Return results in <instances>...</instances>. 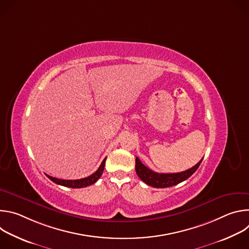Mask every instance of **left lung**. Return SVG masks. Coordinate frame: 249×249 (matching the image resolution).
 I'll return each instance as SVG.
<instances>
[{
  "mask_svg": "<svg viewBox=\"0 0 249 249\" xmlns=\"http://www.w3.org/2000/svg\"><path fill=\"white\" fill-rule=\"evenodd\" d=\"M202 160L203 159L193 167L185 171L177 172V173H158L142 163L139 158H136L135 168L141 180H143L146 184L155 188H166V187L174 186L189 178V177L197 170Z\"/></svg>",
  "mask_w": 249,
  "mask_h": 249,
  "instance_id": "left-lung-1",
  "label": "left lung"
}]
</instances>
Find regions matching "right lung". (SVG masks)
Segmentation results:
<instances>
[{"label": "right lung", "instance_id": "right-lung-1", "mask_svg": "<svg viewBox=\"0 0 249 249\" xmlns=\"http://www.w3.org/2000/svg\"><path fill=\"white\" fill-rule=\"evenodd\" d=\"M105 160L106 158L102 160L100 166L98 167V169L92 173L91 175L85 177V178L82 179H76V180H65V179H59V178H55V177H52L48 174H46V176L50 180H52L54 183L65 186V187H70V188H84L87 186H89L93 183H95L99 178L100 176L104 170V165H105Z\"/></svg>", "mask_w": 249, "mask_h": 249}]
</instances>
